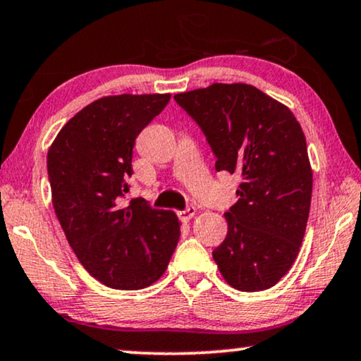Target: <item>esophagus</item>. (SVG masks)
<instances>
[{"label":"esophagus","mask_w":361,"mask_h":361,"mask_svg":"<svg viewBox=\"0 0 361 361\" xmlns=\"http://www.w3.org/2000/svg\"><path fill=\"white\" fill-rule=\"evenodd\" d=\"M195 213H196L195 206H188V208H186V209L180 211V213H178V216H180L181 221H190L195 216Z\"/></svg>","instance_id":"obj_1"}]
</instances>
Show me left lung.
Masks as SVG:
<instances>
[{
	"label": "left lung",
	"mask_w": 361,
	"mask_h": 361,
	"mask_svg": "<svg viewBox=\"0 0 361 361\" xmlns=\"http://www.w3.org/2000/svg\"><path fill=\"white\" fill-rule=\"evenodd\" d=\"M216 157V170L241 175L226 211L228 234L213 251L224 281L266 290L289 272L304 239L312 200L305 135L294 114L249 84H213L176 94Z\"/></svg>",
	"instance_id": "obj_1"
}]
</instances>
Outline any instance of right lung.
<instances>
[{
	"mask_svg": "<svg viewBox=\"0 0 361 361\" xmlns=\"http://www.w3.org/2000/svg\"><path fill=\"white\" fill-rule=\"evenodd\" d=\"M170 94L110 95L77 112L47 152L52 204L72 251L90 276L120 290L161 277L180 239L173 211L147 200L125 204L132 155Z\"/></svg>",
	"mask_w": 361,
	"mask_h": 361,
	"instance_id": "right-lung-1",
	"label": "right lung"
}]
</instances>
